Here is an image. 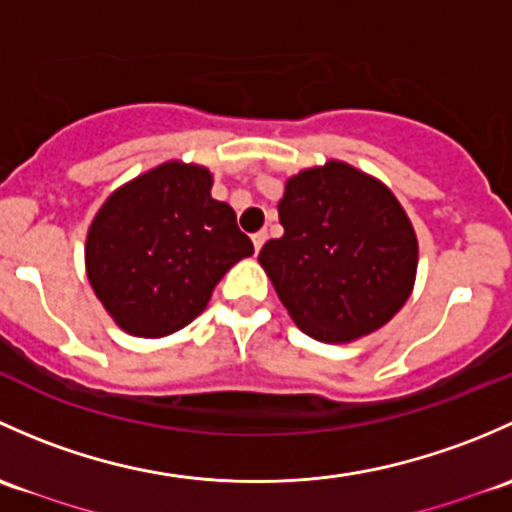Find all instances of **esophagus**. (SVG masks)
Segmentation results:
<instances>
[{"instance_id":"obj_1","label":"esophagus","mask_w":512,"mask_h":512,"mask_svg":"<svg viewBox=\"0 0 512 512\" xmlns=\"http://www.w3.org/2000/svg\"><path fill=\"white\" fill-rule=\"evenodd\" d=\"M251 241H254V249H256V254H258V251H261V246L266 244V231H256V234L251 236Z\"/></svg>"}]
</instances>
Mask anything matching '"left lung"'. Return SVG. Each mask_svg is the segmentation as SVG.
Masks as SVG:
<instances>
[{
    "instance_id": "1",
    "label": "left lung",
    "mask_w": 512,
    "mask_h": 512,
    "mask_svg": "<svg viewBox=\"0 0 512 512\" xmlns=\"http://www.w3.org/2000/svg\"><path fill=\"white\" fill-rule=\"evenodd\" d=\"M281 239L258 263L303 333L352 342L382 328L412 295L419 261L414 226L392 189L330 160L286 182Z\"/></svg>"
}]
</instances>
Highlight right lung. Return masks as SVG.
Listing matches in <instances>:
<instances>
[{
  "label": "right lung",
  "mask_w": 512,
  "mask_h": 512,
  "mask_svg": "<svg viewBox=\"0 0 512 512\" xmlns=\"http://www.w3.org/2000/svg\"><path fill=\"white\" fill-rule=\"evenodd\" d=\"M251 254L234 209L212 199V172L172 160L105 199L88 229L86 273L125 333L165 337L192 323Z\"/></svg>",
  "instance_id": "add662e5"
}]
</instances>
